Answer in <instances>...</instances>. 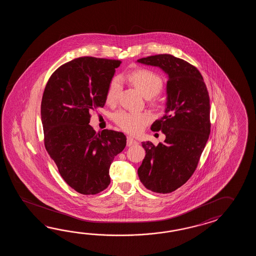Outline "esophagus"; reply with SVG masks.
Here are the masks:
<instances>
[{
	"label": "esophagus",
	"instance_id": "obj_1",
	"mask_svg": "<svg viewBox=\"0 0 256 256\" xmlns=\"http://www.w3.org/2000/svg\"><path fill=\"white\" fill-rule=\"evenodd\" d=\"M137 144V141H136L132 137L128 136L127 137V146H136Z\"/></svg>",
	"mask_w": 256,
	"mask_h": 256
}]
</instances>
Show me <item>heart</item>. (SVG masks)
I'll return each instance as SVG.
<instances>
[{
	"label": "heart",
	"mask_w": 256,
	"mask_h": 256,
	"mask_svg": "<svg viewBox=\"0 0 256 256\" xmlns=\"http://www.w3.org/2000/svg\"><path fill=\"white\" fill-rule=\"evenodd\" d=\"M128 80L136 86L146 98H152L161 92L163 80L156 72L140 68L128 74ZM122 82L116 76L110 82L106 93L107 104H114L119 98ZM115 122L120 129L132 134H139L151 120V115L147 112H130L120 110L114 115Z\"/></svg>",
	"instance_id": "b5f03b06"
}]
</instances>
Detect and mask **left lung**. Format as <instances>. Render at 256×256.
Here are the masks:
<instances>
[{
    "instance_id": "obj_1",
    "label": "left lung",
    "mask_w": 256,
    "mask_h": 256,
    "mask_svg": "<svg viewBox=\"0 0 256 256\" xmlns=\"http://www.w3.org/2000/svg\"><path fill=\"white\" fill-rule=\"evenodd\" d=\"M137 62L158 66L168 74L164 115L152 126L166 134L156 146L142 142L146 156L138 176L147 190L170 193L184 185L196 166L210 132V106L206 84L196 66L172 54L142 58Z\"/></svg>"
}]
</instances>
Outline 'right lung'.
I'll return each mask as SVG.
<instances>
[{
    "mask_svg": "<svg viewBox=\"0 0 256 256\" xmlns=\"http://www.w3.org/2000/svg\"><path fill=\"white\" fill-rule=\"evenodd\" d=\"M120 60L82 56L54 71L41 102L44 142L66 183L83 195H94L110 183L109 169L126 146L120 132H96L92 110L102 108Z\"/></svg>",
    "mask_w": 256,
    "mask_h": 256,
    "instance_id": "right-lung-1",
    "label": "right lung"
}]
</instances>
